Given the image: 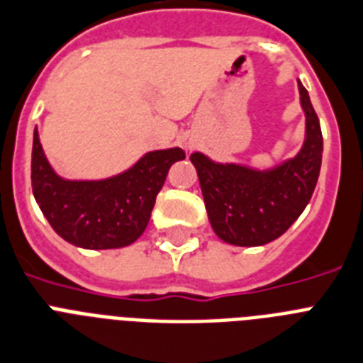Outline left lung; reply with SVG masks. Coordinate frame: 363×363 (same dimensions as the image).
<instances>
[{
    "mask_svg": "<svg viewBox=\"0 0 363 363\" xmlns=\"http://www.w3.org/2000/svg\"><path fill=\"white\" fill-rule=\"evenodd\" d=\"M306 115V140L294 158L268 169L220 164L203 152L190 156L196 166L208 222L223 242L263 246L281 237L313 196L323 160V134L308 91L298 82Z\"/></svg>",
    "mask_w": 363,
    "mask_h": 363,
    "instance_id": "8db88e82",
    "label": "left lung"
}]
</instances>
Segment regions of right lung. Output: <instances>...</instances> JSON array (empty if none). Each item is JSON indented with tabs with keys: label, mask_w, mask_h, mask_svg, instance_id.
Instances as JSON below:
<instances>
[{
	"label": "right lung",
	"mask_w": 363,
	"mask_h": 363,
	"mask_svg": "<svg viewBox=\"0 0 363 363\" xmlns=\"http://www.w3.org/2000/svg\"><path fill=\"white\" fill-rule=\"evenodd\" d=\"M186 155L179 147L143 155L126 172L100 181H69L52 169L33 132L31 186L59 237L85 250L125 248L145 231L169 167Z\"/></svg>",
	"instance_id": "right-lung-1"
}]
</instances>
